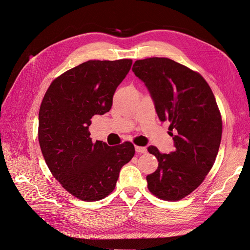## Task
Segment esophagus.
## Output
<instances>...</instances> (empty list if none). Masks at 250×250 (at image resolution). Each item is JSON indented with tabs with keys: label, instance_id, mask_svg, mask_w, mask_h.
<instances>
[{
	"label": "esophagus",
	"instance_id": "esophagus-1",
	"mask_svg": "<svg viewBox=\"0 0 250 250\" xmlns=\"http://www.w3.org/2000/svg\"><path fill=\"white\" fill-rule=\"evenodd\" d=\"M135 151L137 152H139V153H145V152H146V147H145V146H135Z\"/></svg>",
	"mask_w": 250,
	"mask_h": 250
}]
</instances>
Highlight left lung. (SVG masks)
Segmentation results:
<instances>
[{
	"mask_svg": "<svg viewBox=\"0 0 250 250\" xmlns=\"http://www.w3.org/2000/svg\"><path fill=\"white\" fill-rule=\"evenodd\" d=\"M132 72L146 86L158 119L170 123L175 147L168 154L147 147L158 162L147 188L161 199L179 200L199 187L215 162L222 133L215 98L198 73L167 58L135 61Z\"/></svg>",
	"mask_w": 250,
	"mask_h": 250,
	"instance_id": "left-lung-1",
	"label": "left lung"
}]
</instances>
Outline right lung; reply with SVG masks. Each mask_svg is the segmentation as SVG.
<instances>
[{
	"mask_svg": "<svg viewBox=\"0 0 250 250\" xmlns=\"http://www.w3.org/2000/svg\"><path fill=\"white\" fill-rule=\"evenodd\" d=\"M131 60L87 61L57 78L39 112V143L46 164L62 188L84 201H97L116 188L122 167L134 155L125 142L108 146L92 142L95 115L109 111Z\"/></svg>",
	"mask_w": 250,
	"mask_h": 250,
	"instance_id": "right-lung-1",
	"label": "right lung"
}]
</instances>
